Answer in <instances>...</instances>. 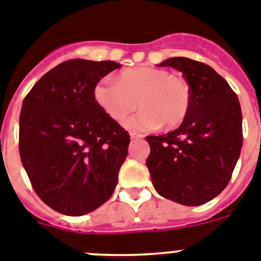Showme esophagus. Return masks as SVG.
I'll use <instances>...</instances> for the list:
<instances>
[{"mask_svg":"<svg viewBox=\"0 0 261 261\" xmlns=\"http://www.w3.org/2000/svg\"><path fill=\"white\" fill-rule=\"evenodd\" d=\"M130 138H131V140H138V139H140V138H142V136L140 135H138V134H130Z\"/></svg>","mask_w":261,"mask_h":261,"instance_id":"esophagus-1","label":"esophagus"}]
</instances>
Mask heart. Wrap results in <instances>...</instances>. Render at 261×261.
I'll return each instance as SVG.
<instances>
[{
	"instance_id": "b5f03b06",
	"label": "heart",
	"mask_w": 261,
	"mask_h": 261,
	"mask_svg": "<svg viewBox=\"0 0 261 261\" xmlns=\"http://www.w3.org/2000/svg\"><path fill=\"white\" fill-rule=\"evenodd\" d=\"M93 97L114 121L126 118L136 105L142 107L125 122L128 130L138 133L157 130L163 125L165 128L177 127L186 119L191 104L189 83L153 66L126 69L116 81L102 79L93 88Z\"/></svg>"
}]
</instances>
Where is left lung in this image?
<instances>
[{
  "instance_id": "left-lung-1",
  "label": "left lung",
  "mask_w": 261,
  "mask_h": 261,
  "mask_svg": "<svg viewBox=\"0 0 261 261\" xmlns=\"http://www.w3.org/2000/svg\"><path fill=\"white\" fill-rule=\"evenodd\" d=\"M159 66L182 72L191 104L179 127L147 136V168L161 196L196 206L227 186L243 143L239 100L227 82L211 66L186 57L168 58Z\"/></svg>"
}]
</instances>
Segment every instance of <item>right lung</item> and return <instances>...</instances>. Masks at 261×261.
Wrapping results in <instances>:
<instances>
[{"label": "right lung", "mask_w": 261, "mask_h": 261, "mask_svg": "<svg viewBox=\"0 0 261 261\" xmlns=\"http://www.w3.org/2000/svg\"><path fill=\"white\" fill-rule=\"evenodd\" d=\"M119 67L114 61L62 62L22 104L20 160L39 198L62 215L92 212L117 186L130 135L98 107L93 88Z\"/></svg>", "instance_id": "right-lung-1"}]
</instances>
